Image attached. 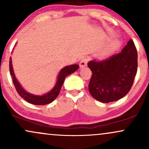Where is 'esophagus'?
<instances>
[{
  "instance_id": "esophagus-1",
  "label": "esophagus",
  "mask_w": 149,
  "mask_h": 149,
  "mask_svg": "<svg viewBox=\"0 0 149 149\" xmlns=\"http://www.w3.org/2000/svg\"><path fill=\"white\" fill-rule=\"evenodd\" d=\"M87 63H88V59H86V58H83V59H81V61H80V68H83L85 67V66H87Z\"/></svg>"
}]
</instances>
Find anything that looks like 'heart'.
<instances>
[{
  "mask_svg": "<svg viewBox=\"0 0 149 149\" xmlns=\"http://www.w3.org/2000/svg\"><path fill=\"white\" fill-rule=\"evenodd\" d=\"M118 46V42L116 40H109L104 43L102 47L99 49L98 55L101 58H106L109 57L117 49Z\"/></svg>",
  "mask_w": 149,
  "mask_h": 149,
  "instance_id": "b5f03b06",
  "label": "heart"
}]
</instances>
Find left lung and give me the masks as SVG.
Here are the masks:
<instances>
[{
    "label": "left lung",
    "mask_w": 149,
    "mask_h": 149,
    "mask_svg": "<svg viewBox=\"0 0 149 149\" xmlns=\"http://www.w3.org/2000/svg\"><path fill=\"white\" fill-rule=\"evenodd\" d=\"M92 71L89 91L102 103L115 102L129 92L137 71V51L130 39L120 53L88 63Z\"/></svg>",
    "instance_id": "1"
}]
</instances>
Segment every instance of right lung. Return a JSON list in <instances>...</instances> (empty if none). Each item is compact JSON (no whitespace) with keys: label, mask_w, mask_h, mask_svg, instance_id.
<instances>
[{"label":"right lung","mask_w":149,"mask_h":149,"mask_svg":"<svg viewBox=\"0 0 149 149\" xmlns=\"http://www.w3.org/2000/svg\"><path fill=\"white\" fill-rule=\"evenodd\" d=\"M78 68H79V66L78 64H72L65 66L59 71L55 85L50 91L42 95H36L26 91L24 89L22 88L20 83H19L16 76H15L14 70H13L12 58L11 57L10 58V72L11 74L12 78H13V84L15 85L17 92H18V94L21 96L22 98H23L29 103L34 104V105H46V104L52 102L59 95L66 77L71 74V73H74L78 69Z\"/></svg>","instance_id":"obj_1"}]
</instances>
